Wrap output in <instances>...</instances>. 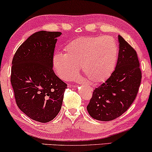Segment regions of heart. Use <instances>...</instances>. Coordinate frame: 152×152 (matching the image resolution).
<instances>
[{
    "label": "heart",
    "instance_id": "b5f03b06",
    "mask_svg": "<svg viewBox=\"0 0 152 152\" xmlns=\"http://www.w3.org/2000/svg\"><path fill=\"white\" fill-rule=\"evenodd\" d=\"M118 57L117 44L111 37H79L66 45L65 54H55L53 65L56 74L64 80L75 78L80 67L91 82L99 83L112 74Z\"/></svg>",
    "mask_w": 152,
    "mask_h": 152
}]
</instances>
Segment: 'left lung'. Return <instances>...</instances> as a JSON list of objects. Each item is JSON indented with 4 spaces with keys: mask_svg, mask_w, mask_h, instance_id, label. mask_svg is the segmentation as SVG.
I'll return each instance as SVG.
<instances>
[{
    "mask_svg": "<svg viewBox=\"0 0 152 152\" xmlns=\"http://www.w3.org/2000/svg\"><path fill=\"white\" fill-rule=\"evenodd\" d=\"M119 53L115 70L93 91L87 106L89 115L100 121L120 117L134 102L140 85V64L135 50L119 35Z\"/></svg>",
    "mask_w": 152,
    "mask_h": 152,
    "instance_id": "left-lung-1",
    "label": "left lung"
}]
</instances>
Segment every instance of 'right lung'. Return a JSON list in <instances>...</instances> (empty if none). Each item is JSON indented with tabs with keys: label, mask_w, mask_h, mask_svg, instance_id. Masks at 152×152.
I'll return each mask as SVG.
<instances>
[{
	"label": "right lung",
	"mask_w": 152,
	"mask_h": 152,
	"mask_svg": "<svg viewBox=\"0 0 152 152\" xmlns=\"http://www.w3.org/2000/svg\"><path fill=\"white\" fill-rule=\"evenodd\" d=\"M60 32L39 31L29 37L12 60L11 83L16 104L35 121L48 122L59 113L67 84L53 70Z\"/></svg>",
	"instance_id": "1"
}]
</instances>
